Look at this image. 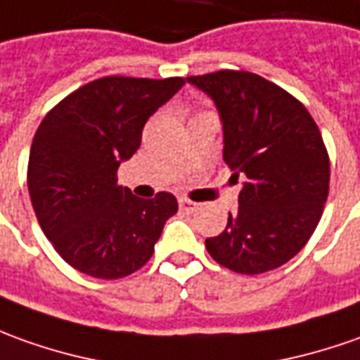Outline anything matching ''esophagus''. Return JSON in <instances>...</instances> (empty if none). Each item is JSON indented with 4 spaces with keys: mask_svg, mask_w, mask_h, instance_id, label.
Segmentation results:
<instances>
[{
    "mask_svg": "<svg viewBox=\"0 0 360 360\" xmlns=\"http://www.w3.org/2000/svg\"><path fill=\"white\" fill-rule=\"evenodd\" d=\"M179 207H181V211L195 212L197 209H199V202H195V200H191V199H179Z\"/></svg>",
    "mask_w": 360,
    "mask_h": 360,
    "instance_id": "1",
    "label": "esophagus"
}]
</instances>
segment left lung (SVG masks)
<instances>
[{
	"label": "left lung",
	"instance_id": "8db88e82",
	"mask_svg": "<svg viewBox=\"0 0 360 360\" xmlns=\"http://www.w3.org/2000/svg\"><path fill=\"white\" fill-rule=\"evenodd\" d=\"M214 100L226 165L244 177L238 211L207 238L212 260L264 274L290 262L311 238L329 195V153L307 108L288 90L246 70L187 78Z\"/></svg>",
	"mask_w": 360,
	"mask_h": 360
}]
</instances>
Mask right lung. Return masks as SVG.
Masks as SVG:
<instances>
[{"instance_id":"add662e5","label":"right lung","mask_w":360,"mask_h":360,"mask_svg":"<svg viewBox=\"0 0 360 360\" xmlns=\"http://www.w3.org/2000/svg\"><path fill=\"white\" fill-rule=\"evenodd\" d=\"M185 78H96L46 112L31 143L27 187L37 221L58 256L78 272L118 280L153 254L177 199H139L118 185V167Z\"/></svg>"}]
</instances>
